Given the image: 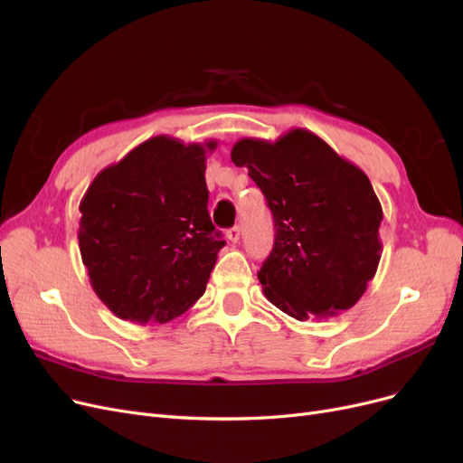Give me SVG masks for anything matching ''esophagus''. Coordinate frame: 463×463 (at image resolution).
I'll return each mask as SVG.
<instances>
[{"instance_id": "obj_1", "label": "esophagus", "mask_w": 463, "mask_h": 463, "mask_svg": "<svg viewBox=\"0 0 463 463\" xmlns=\"http://www.w3.org/2000/svg\"><path fill=\"white\" fill-rule=\"evenodd\" d=\"M227 238L231 240L232 244H236L238 240H240V229H238V227H231V229H227Z\"/></svg>"}]
</instances>
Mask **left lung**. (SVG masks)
Here are the masks:
<instances>
[{"mask_svg": "<svg viewBox=\"0 0 463 463\" xmlns=\"http://www.w3.org/2000/svg\"><path fill=\"white\" fill-rule=\"evenodd\" d=\"M231 158L248 168L274 219V248L257 272L265 297L298 321L352 308L382 250L369 177L303 128L274 144L240 139Z\"/></svg>", "mask_w": 463, "mask_h": 463, "instance_id": "obj_1", "label": "left lung"}]
</instances>
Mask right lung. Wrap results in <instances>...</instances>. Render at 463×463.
Segmentation results:
<instances>
[{
    "label": "right lung",
    "instance_id": "1",
    "mask_svg": "<svg viewBox=\"0 0 463 463\" xmlns=\"http://www.w3.org/2000/svg\"><path fill=\"white\" fill-rule=\"evenodd\" d=\"M204 146L156 136L99 172L79 212L90 286L118 317L166 324L204 295L225 246L208 213Z\"/></svg>",
    "mask_w": 463,
    "mask_h": 463
}]
</instances>
